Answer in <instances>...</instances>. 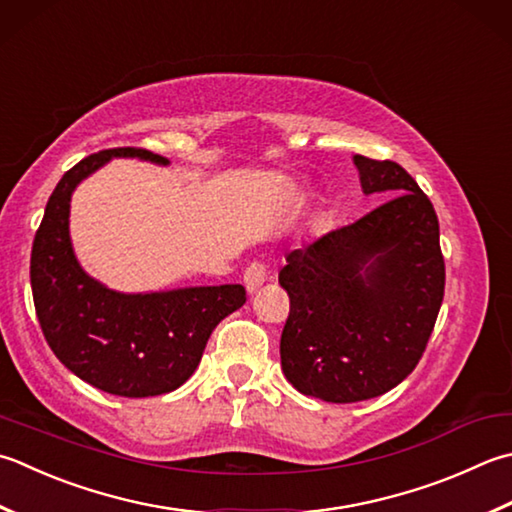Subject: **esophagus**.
<instances>
[{"label":"esophagus","instance_id":"esophagus-1","mask_svg":"<svg viewBox=\"0 0 512 512\" xmlns=\"http://www.w3.org/2000/svg\"><path fill=\"white\" fill-rule=\"evenodd\" d=\"M266 279H268V273H266V266L264 264L253 262L244 270V284H246L248 293H255L259 286H264Z\"/></svg>","mask_w":512,"mask_h":512}]
</instances>
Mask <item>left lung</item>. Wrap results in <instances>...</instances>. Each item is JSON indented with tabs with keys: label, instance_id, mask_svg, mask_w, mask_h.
Masks as SVG:
<instances>
[{
	"label": "left lung",
	"instance_id": "obj_1",
	"mask_svg": "<svg viewBox=\"0 0 512 512\" xmlns=\"http://www.w3.org/2000/svg\"><path fill=\"white\" fill-rule=\"evenodd\" d=\"M364 195L393 194L359 222L286 255L282 370L299 393L364 402L413 373L444 299L430 199L395 162L353 155Z\"/></svg>",
	"mask_w": 512,
	"mask_h": 512
}]
</instances>
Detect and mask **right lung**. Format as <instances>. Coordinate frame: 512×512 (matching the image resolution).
I'll use <instances>...</instances> for the list:
<instances>
[{
	"instance_id": "1",
	"label": "right lung",
	"mask_w": 512,
	"mask_h": 512,
	"mask_svg": "<svg viewBox=\"0 0 512 512\" xmlns=\"http://www.w3.org/2000/svg\"><path fill=\"white\" fill-rule=\"evenodd\" d=\"M113 157L170 164L144 148H113L70 168L50 195L35 235L30 286L46 342L70 373L110 395L155 397L195 373L215 326L246 304V288L119 293L90 277L70 242V197Z\"/></svg>"
}]
</instances>
